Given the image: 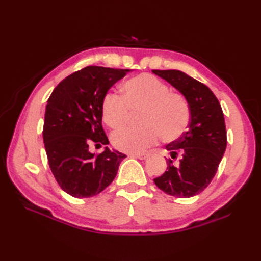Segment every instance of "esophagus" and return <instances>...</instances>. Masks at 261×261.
Wrapping results in <instances>:
<instances>
[{"instance_id": "obj_1", "label": "esophagus", "mask_w": 261, "mask_h": 261, "mask_svg": "<svg viewBox=\"0 0 261 261\" xmlns=\"http://www.w3.org/2000/svg\"><path fill=\"white\" fill-rule=\"evenodd\" d=\"M131 157L140 159V160H145V159L148 158V154L147 153H132Z\"/></svg>"}]
</instances>
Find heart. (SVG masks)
Wrapping results in <instances>:
<instances>
[{
	"instance_id": "1",
	"label": "heart",
	"mask_w": 261,
	"mask_h": 261,
	"mask_svg": "<svg viewBox=\"0 0 261 261\" xmlns=\"http://www.w3.org/2000/svg\"><path fill=\"white\" fill-rule=\"evenodd\" d=\"M123 97L112 92L102 101V116L112 129L125 123L130 110L143 109L140 122L143 125H127L111 137L112 145L120 151L136 153L154 145L162 136L165 141H174L186 131L191 120V110L186 98L171 93L170 87L149 74L126 81Z\"/></svg>"
}]
</instances>
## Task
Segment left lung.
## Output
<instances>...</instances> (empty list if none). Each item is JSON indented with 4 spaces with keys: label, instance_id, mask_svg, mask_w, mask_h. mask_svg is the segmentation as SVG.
Here are the masks:
<instances>
[{
    "label": "left lung",
    "instance_id": "obj_1",
    "mask_svg": "<svg viewBox=\"0 0 261 261\" xmlns=\"http://www.w3.org/2000/svg\"><path fill=\"white\" fill-rule=\"evenodd\" d=\"M153 74L174 86L190 105L191 121L181 137L168 143L171 158L178 153V166L167 160V171L154 178V184L166 194L179 198L195 196L213 179L226 148L224 114L220 102L203 83L180 70L153 69Z\"/></svg>",
    "mask_w": 261,
    "mask_h": 261
}]
</instances>
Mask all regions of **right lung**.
Listing matches in <instances>:
<instances>
[{"mask_svg": "<svg viewBox=\"0 0 261 261\" xmlns=\"http://www.w3.org/2000/svg\"><path fill=\"white\" fill-rule=\"evenodd\" d=\"M129 71L88 66L66 77L48 98L42 135L49 167L63 191L76 198L105 190L126 157L109 147L95 156L88 146L109 145L102 126V101Z\"/></svg>", "mask_w": 261, "mask_h": 261, "instance_id": "1", "label": "right lung"}]
</instances>
